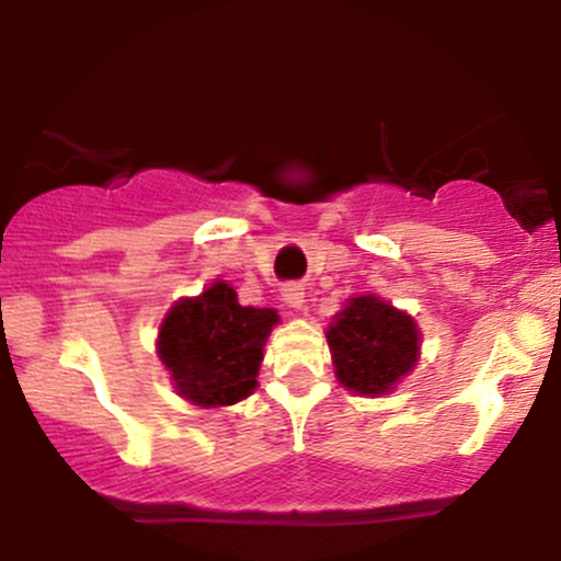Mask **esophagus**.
I'll return each instance as SVG.
<instances>
[{
  "instance_id": "esophagus-1",
  "label": "esophagus",
  "mask_w": 561,
  "mask_h": 561,
  "mask_svg": "<svg viewBox=\"0 0 561 561\" xmlns=\"http://www.w3.org/2000/svg\"><path fill=\"white\" fill-rule=\"evenodd\" d=\"M282 302L300 311L306 306V289H302V285H285L282 287Z\"/></svg>"
}]
</instances>
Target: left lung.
Masks as SVG:
<instances>
[{
  "label": "left lung",
  "instance_id": "1",
  "mask_svg": "<svg viewBox=\"0 0 561 561\" xmlns=\"http://www.w3.org/2000/svg\"><path fill=\"white\" fill-rule=\"evenodd\" d=\"M334 377L345 390L382 398L414 371L422 332L411 313L379 295H353L327 327Z\"/></svg>",
  "mask_w": 561,
  "mask_h": 561
}]
</instances>
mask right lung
I'll return each instance as SVG.
<instances>
[{"mask_svg":"<svg viewBox=\"0 0 561 561\" xmlns=\"http://www.w3.org/2000/svg\"><path fill=\"white\" fill-rule=\"evenodd\" d=\"M276 324L274 308L240 306L234 287L216 279L169 308L158 330V358L184 401L199 409L234 405L259 388L263 345Z\"/></svg>","mask_w":561,"mask_h":561,"instance_id":"add662e5","label":"right lung"}]
</instances>
